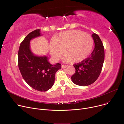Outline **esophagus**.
<instances>
[{"instance_id": "1", "label": "esophagus", "mask_w": 124, "mask_h": 124, "mask_svg": "<svg viewBox=\"0 0 124 124\" xmlns=\"http://www.w3.org/2000/svg\"><path fill=\"white\" fill-rule=\"evenodd\" d=\"M61 67H62V68H66V67H67V65H61Z\"/></svg>"}]
</instances>
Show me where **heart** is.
I'll list each match as a JSON object with an SVG mask.
<instances>
[{
  "label": "heart",
  "mask_w": 124,
  "mask_h": 124,
  "mask_svg": "<svg viewBox=\"0 0 124 124\" xmlns=\"http://www.w3.org/2000/svg\"><path fill=\"white\" fill-rule=\"evenodd\" d=\"M93 40L90 35L79 30L61 32L50 44V53L56 60L64 53V61L80 62L90 55L93 47Z\"/></svg>",
  "instance_id": "1"
}]
</instances>
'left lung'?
Listing matches in <instances>:
<instances>
[{
	"label": "left lung",
	"mask_w": 124,
	"mask_h": 124,
	"mask_svg": "<svg viewBox=\"0 0 124 124\" xmlns=\"http://www.w3.org/2000/svg\"><path fill=\"white\" fill-rule=\"evenodd\" d=\"M94 49L90 56L82 62L75 64V73L71 76L72 82L77 85L85 86L94 82L100 76L105 59L102 43L97 34L92 35Z\"/></svg>",
	"instance_id": "1"
}]
</instances>
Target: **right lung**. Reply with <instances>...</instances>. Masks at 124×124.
<instances>
[{"mask_svg": "<svg viewBox=\"0 0 124 124\" xmlns=\"http://www.w3.org/2000/svg\"><path fill=\"white\" fill-rule=\"evenodd\" d=\"M40 30L29 34L21 43L18 52V65L24 81L36 90L46 92L53 86L55 75L61 64L52 65L46 56L35 55L30 49V41L41 36Z\"/></svg>", "mask_w": 124, "mask_h": 124, "instance_id": "1", "label": "right lung"}]
</instances>
